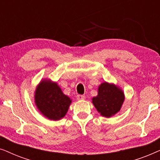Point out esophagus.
<instances>
[{"label":"esophagus","instance_id":"obj_1","mask_svg":"<svg viewBox=\"0 0 160 160\" xmlns=\"http://www.w3.org/2000/svg\"><path fill=\"white\" fill-rule=\"evenodd\" d=\"M77 100H84L85 99V95H77Z\"/></svg>","mask_w":160,"mask_h":160}]
</instances>
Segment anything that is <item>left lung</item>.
Wrapping results in <instances>:
<instances>
[{"instance_id": "obj_1", "label": "left lung", "mask_w": 160, "mask_h": 160, "mask_svg": "<svg viewBox=\"0 0 160 160\" xmlns=\"http://www.w3.org/2000/svg\"><path fill=\"white\" fill-rule=\"evenodd\" d=\"M124 100V93L119 87L104 82L98 88V96L92 98V103L102 116L111 117L119 112Z\"/></svg>"}]
</instances>
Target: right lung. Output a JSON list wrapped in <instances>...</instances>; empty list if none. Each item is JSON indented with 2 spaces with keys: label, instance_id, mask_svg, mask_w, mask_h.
<instances>
[{
  "label": "right lung",
  "instance_id": "1",
  "mask_svg": "<svg viewBox=\"0 0 160 160\" xmlns=\"http://www.w3.org/2000/svg\"><path fill=\"white\" fill-rule=\"evenodd\" d=\"M35 102L43 116L51 120H58L66 114L71 100L62 93L57 83L43 80L37 87Z\"/></svg>",
  "mask_w": 160,
  "mask_h": 160
}]
</instances>
